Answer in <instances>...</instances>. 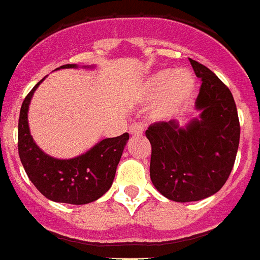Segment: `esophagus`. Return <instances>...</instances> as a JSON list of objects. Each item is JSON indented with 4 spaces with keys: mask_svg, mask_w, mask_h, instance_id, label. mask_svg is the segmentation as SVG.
Returning <instances> with one entry per match:
<instances>
[{
    "mask_svg": "<svg viewBox=\"0 0 260 260\" xmlns=\"http://www.w3.org/2000/svg\"><path fill=\"white\" fill-rule=\"evenodd\" d=\"M143 132H144V125L141 123H134L129 126L131 135H141Z\"/></svg>",
    "mask_w": 260,
    "mask_h": 260,
    "instance_id": "esophagus-1",
    "label": "esophagus"
}]
</instances>
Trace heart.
<instances>
[{
  "label": "heart",
  "instance_id": "heart-1",
  "mask_svg": "<svg viewBox=\"0 0 260 260\" xmlns=\"http://www.w3.org/2000/svg\"><path fill=\"white\" fill-rule=\"evenodd\" d=\"M196 82L188 71L156 72L144 86L147 97H156L152 104V116L159 120H170L184 112L195 96Z\"/></svg>",
  "mask_w": 260,
  "mask_h": 260
}]
</instances>
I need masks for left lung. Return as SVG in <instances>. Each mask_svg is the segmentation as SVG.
<instances>
[{"mask_svg": "<svg viewBox=\"0 0 260 260\" xmlns=\"http://www.w3.org/2000/svg\"><path fill=\"white\" fill-rule=\"evenodd\" d=\"M199 77V120L185 128L174 120L148 126L151 180L170 200L185 203L214 195L229 179L239 147L240 124L231 90L214 72L189 58Z\"/></svg>", "mask_w": 260, "mask_h": 260, "instance_id": "1", "label": "left lung"}]
</instances>
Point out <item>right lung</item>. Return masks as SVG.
<instances>
[{
	"instance_id": "right-lung-1",
	"label": "right lung",
	"mask_w": 260,
	"mask_h": 260,
	"mask_svg": "<svg viewBox=\"0 0 260 260\" xmlns=\"http://www.w3.org/2000/svg\"><path fill=\"white\" fill-rule=\"evenodd\" d=\"M75 67L67 64L60 68ZM40 82L25 97L18 119V155L27 178L42 195L57 203L81 206L94 202L111 188L129 135L125 132L104 139L75 159L58 160L45 155L36 145L27 126L29 103Z\"/></svg>"
}]
</instances>
